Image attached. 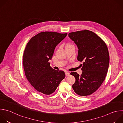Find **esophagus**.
I'll list each match as a JSON object with an SVG mask.
<instances>
[{"label": "esophagus", "instance_id": "34e87169", "mask_svg": "<svg viewBox=\"0 0 123 123\" xmlns=\"http://www.w3.org/2000/svg\"><path fill=\"white\" fill-rule=\"evenodd\" d=\"M65 75H66V76H69V74H70L69 73V72H65Z\"/></svg>", "mask_w": 123, "mask_h": 123}]
</instances>
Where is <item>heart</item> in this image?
I'll use <instances>...</instances> for the list:
<instances>
[{"label": "heart", "instance_id": "1", "mask_svg": "<svg viewBox=\"0 0 123 123\" xmlns=\"http://www.w3.org/2000/svg\"><path fill=\"white\" fill-rule=\"evenodd\" d=\"M72 46V45H69V44H68V45H67L66 47H68V46Z\"/></svg>", "mask_w": 123, "mask_h": 123}]
</instances>
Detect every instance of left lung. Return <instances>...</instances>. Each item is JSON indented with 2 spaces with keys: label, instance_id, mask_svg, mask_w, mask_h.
<instances>
[{
  "label": "left lung",
  "instance_id": "obj_1",
  "mask_svg": "<svg viewBox=\"0 0 123 123\" xmlns=\"http://www.w3.org/2000/svg\"><path fill=\"white\" fill-rule=\"evenodd\" d=\"M68 37L78 47L77 60L83 62L81 75L76 72L71 73L75 78L73 89L79 95H91L98 89L106 78L110 62L107 46L89 30L70 32Z\"/></svg>",
  "mask_w": 123,
  "mask_h": 123
}]
</instances>
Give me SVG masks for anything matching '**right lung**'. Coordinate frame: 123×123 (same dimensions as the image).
Listing matches in <instances>:
<instances>
[{"mask_svg": "<svg viewBox=\"0 0 123 123\" xmlns=\"http://www.w3.org/2000/svg\"><path fill=\"white\" fill-rule=\"evenodd\" d=\"M67 35L41 32L32 37L25 49L23 65L26 76L31 86L41 94L54 93L65 77L63 71L52 69L49 60L51 59L56 46Z\"/></svg>", "mask_w": 123, "mask_h": 123, "instance_id": "right-lung-1", "label": "right lung"}]
</instances>
